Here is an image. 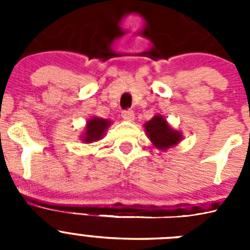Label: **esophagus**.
<instances>
[{"label": "esophagus", "instance_id": "obj_1", "mask_svg": "<svg viewBox=\"0 0 250 250\" xmlns=\"http://www.w3.org/2000/svg\"><path fill=\"white\" fill-rule=\"evenodd\" d=\"M121 116H123L124 120H126V121H132L134 119H135V114H134L132 110H124Z\"/></svg>", "mask_w": 250, "mask_h": 250}]
</instances>
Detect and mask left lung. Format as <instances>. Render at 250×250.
Listing matches in <instances>:
<instances>
[{"mask_svg":"<svg viewBox=\"0 0 250 250\" xmlns=\"http://www.w3.org/2000/svg\"><path fill=\"white\" fill-rule=\"evenodd\" d=\"M145 131L152 144L161 150H165L178 144L182 139L180 132L171 129L165 121V119L159 115L152 118L149 123L145 124Z\"/></svg>","mask_w":250,"mask_h":250,"instance_id":"obj_1","label":"left lung"}]
</instances>
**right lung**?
Instances as JSON below:
<instances>
[{
	"instance_id": "right-lung-1",
	"label": "right lung",
	"mask_w": 250,
	"mask_h": 250,
	"mask_svg": "<svg viewBox=\"0 0 250 250\" xmlns=\"http://www.w3.org/2000/svg\"><path fill=\"white\" fill-rule=\"evenodd\" d=\"M110 125V121L104 120L101 118H92L87 121L86 125V132L83 136L85 143H92V141L100 140L101 136L104 135L105 130Z\"/></svg>"
}]
</instances>
